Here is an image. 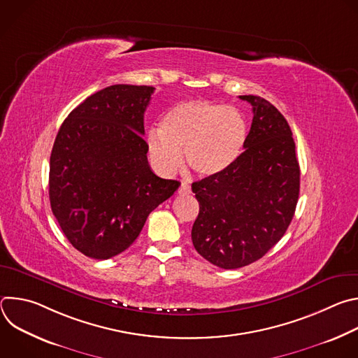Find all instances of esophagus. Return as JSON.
<instances>
[{
  "instance_id": "esophagus-1",
  "label": "esophagus",
  "mask_w": 358,
  "mask_h": 358,
  "mask_svg": "<svg viewBox=\"0 0 358 358\" xmlns=\"http://www.w3.org/2000/svg\"><path fill=\"white\" fill-rule=\"evenodd\" d=\"M189 189H191L189 185H188L187 182H182L181 187L178 188V192H180V194H187V192H189Z\"/></svg>"
}]
</instances>
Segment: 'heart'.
<instances>
[{"instance_id": "heart-1", "label": "heart", "mask_w": 358, "mask_h": 358, "mask_svg": "<svg viewBox=\"0 0 358 358\" xmlns=\"http://www.w3.org/2000/svg\"><path fill=\"white\" fill-rule=\"evenodd\" d=\"M248 137L243 116L231 106L207 100H188L173 106L160 123V131L147 137L152 162L171 173L181 164L201 177H213L231 167L242 152Z\"/></svg>"}]
</instances>
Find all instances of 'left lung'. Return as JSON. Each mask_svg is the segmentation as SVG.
<instances>
[{
  "instance_id": "obj_1",
  "label": "left lung",
  "mask_w": 358,
  "mask_h": 358,
  "mask_svg": "<svg viewBox=\"0 0 358 358\" xmlns=\"http://www.w3.org/2000/svg\"><path fill=\"white\" fill-rule=\"evenodd\" d=\"M239 99L253 112L245 151L221 174L191 185L199 202L191 231L194 248L222 269L257 262L280 241L300 188L296 145L283 115L259 96Z\"/></svg>"
}]
</instances>
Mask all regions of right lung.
<instances>
[{
  "instance_id": "add662e5",
  "label": "right lung",
  "mask_w": 358,
  "mask_h": 358,
  "mask_svg": "<svg viewBox=\"0 0 358 358\" xmlns=\"http://www.w3.org/2000/svg\"><path fill=\"white\" fill-rule=\"evenodd\" d=\"M152 86L113 85L75 108L62 123L49 164L52 213L73 248L109 259L140 235L148 214L180 187L152 173L144 112Z\"/></svg>"
}]
</instances>
